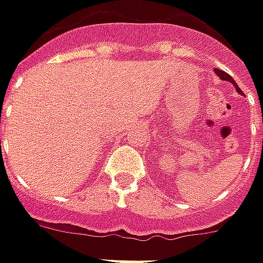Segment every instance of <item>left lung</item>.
Instances as JSON below:
<instances>
[{"label": "left lung", "mask_w": 263, "mask_h": 263, "mask_svg": "<svg viewBox=\"0 0 263 263\" xmlns=\"http://www.w3.org/2000/svg\"><path fill=\"white\" fill-rule=\"evenodd\" d=\"M215 72L218 74V77L221 78V80H226V81H230V83H233V84L236 86V90H239V93H240V88L237 87V84H236V81H234V80H233L227 72H224V71H221V69H218V68H215Z\"/></svg>", "instance_id": "left-lung-1"}]
</instances>
